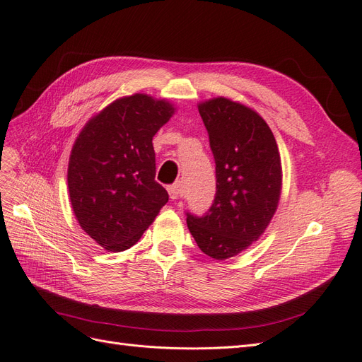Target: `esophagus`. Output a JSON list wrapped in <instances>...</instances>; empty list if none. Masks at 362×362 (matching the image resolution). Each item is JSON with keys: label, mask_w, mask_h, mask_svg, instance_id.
I'll list each match as a JSON object with an SVG mask.
<instances>
[{"label": "esophagus", "mask_w": 362, "mask_h": 362, "mask_svg": "<svg viewBox=\"0 0 362 362\" xmlns=\"http://www.w3.org/2000/svg\"><path fill=\"white\" fill-rule=\"evenodd\" d=\"M180 192H181L180 184H173V185H169V187H168V193H169V197H170L172 200H175V199L180 197Z\"/></svg>", "instance_id": "obj_1"}]
</instances>
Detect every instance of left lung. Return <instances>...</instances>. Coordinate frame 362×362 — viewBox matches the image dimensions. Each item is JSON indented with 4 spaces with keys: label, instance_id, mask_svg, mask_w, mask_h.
Instances as JSON below:
<instances>
[{
    "label": "left lung",
    "instance_id": "8db88e82",
    "mask_svg": "<svg viewBox=\"0 0 362 362\" xmlns=\"http://www.w3.org/2000/svg\"><path fill=\"white\" fill-rule=\"evenodd\" d=\"M215 160L216 192L208 212H187V226L202 252L226 259L264 233L278 208L281 156L267 123L227 98L199 104Z\"/></svg>",
    "mask_w": 362,
    "mask_h": 362
}]
</instances>
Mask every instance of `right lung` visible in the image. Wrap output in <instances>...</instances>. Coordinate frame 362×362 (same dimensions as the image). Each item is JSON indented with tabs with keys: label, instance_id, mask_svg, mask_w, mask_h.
Masks as SVG:
<instances>
[{
	"label": "right lung",
	"instance_id": "right-lung-1",
	"mask_svg": "<svg viewBox=\"0 0 362 362\" xmlns=\"http://www.w3.org/2000/svg\"><path fill=\"white\" fill-rule=\"evenodd\" d=\"M173 111L163 99L124 96L86 123L74 142L71 206L81 228L108 251L135 245L169 200L156 181L153 136Z\"/></svg>",
	"mask_w": 362,
	"mask_h": 362
}]
</instances>
